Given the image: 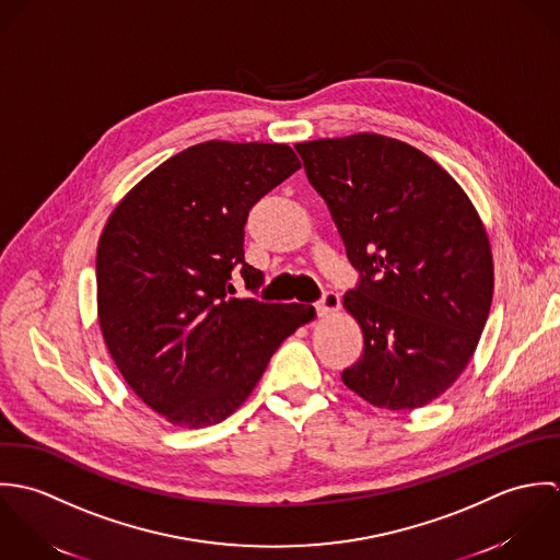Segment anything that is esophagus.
Instances as JSON below:
<instances>
[{
	"label": "esophagus",
	"instance_id": "esophagus-1",
	"mask_svg": "<svg viewBox=\"0 0 560 560\" xmlns=\"http://www.w3.org/2000/svg\"><path fill=\"white\" fill-rule=\"evenodd\" d=\"M337 310H339V296L336 292H325V296L316 303V312L320 318L336 314Z\"/></svg>",
	"mask_w": 560,
	"mask_h": 560
}]
</instances>
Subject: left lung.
I'll return each mask as SVG.
<instances>
[{
  "label": "left lung",
  "instance_id": "8db88e82",
  "mask_svg": "<svg viewBox=\"0 0 560 560\" xmlns=\"http://www.w3.org/2000/svg\"><path fill=\"white\" fill-rule=\"evenodd\" d=\"M361 281L343 310L363 334L348 389L420 409L467 368L493 299L491 244L474 203L435 160L381 133L296 144Z\"/></svg>",
  "mask_w": 560,
  "mask_h": 560
}]
</instances>
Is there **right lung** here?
Segmentation results:
<instances>
[{
  "label": "right lung",
  "instance_id": "1",
  "mask_svg": "<svg viewBox=\"0 0 560 560\" xmlns=\"http://www.w3.org/2000/svg\"><path fill=\"white\" fill-rule=\"evenodd\" d=\"M301 168L277 142L208 140L168 158L114 208L97 246V318L131 392L173 427L223 422L312 305L235 299L248 210Z\"/></svg>",
  "mask_w": 560,
  "mask_h": 560
}]
</instances>
